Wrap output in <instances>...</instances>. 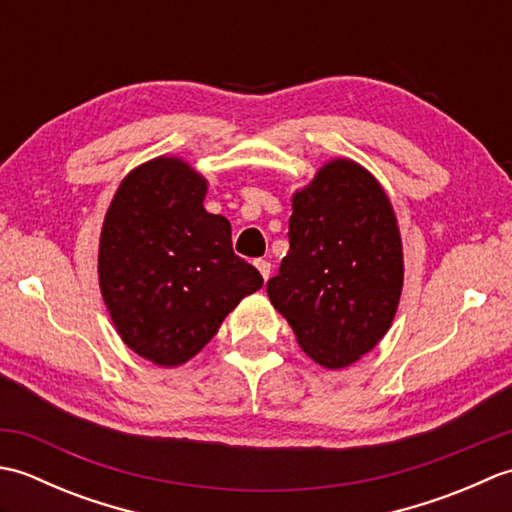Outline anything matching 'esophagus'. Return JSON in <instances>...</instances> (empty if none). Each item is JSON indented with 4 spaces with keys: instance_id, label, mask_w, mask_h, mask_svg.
I'll return each instance as SVG.
<instances>
[{
    "instance_id": "34e87169",
    "label": "esophagus",
    "mask_w": 512,
    "mask_h": 512,
    "mask_svg": "<svg viewBox=\"0 0 512 512\" xmlns=\"http://www.w3.org/2000/svg\"><path fill=\"white\" fill-rule=\"evenodd\" d=\"M255 266L259 270V275L264 277V281H268V277H270V262H266V259H257Z\"/></svg>"
}]
</instances>
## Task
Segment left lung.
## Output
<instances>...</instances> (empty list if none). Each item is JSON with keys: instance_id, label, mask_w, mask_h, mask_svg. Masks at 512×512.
Instances as JSON below:
<instances>
[{"instance_id": "1", "label": "left lung", "mask_w": 512, "mask_h": 512, "mask_svg": "<svg viewBox=\"0 0 512 512\" xmlns=\"http://www.w3.org/2000/svg\"><path fill=\"white\" fill-rule=\"evenodd\" d=\"M290 250L266 284L314 363L343 369L383 339L405 266L385 189L354 160L334 158L292 195Z\"/></svg>"}]
</instances>
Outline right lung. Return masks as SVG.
<instances>
[{"mask_svg": "<svg viewBox=\"0 0 512 512\" xmlns=\"http://www.w3.org/2000/svg\"><path fill=\"white\" fill-rule=\"evenodd\" d=\"M206 189L189 162L160 156L127 173L105 213L103 301L129 350L160 367L187 363L264 286L233 253L231 222L204 209Z\"/></svg>", "mask_w": 512, "mask_h": 512, "instance_id": "right-lung-1", "label": "right lung"}]
</instances>
